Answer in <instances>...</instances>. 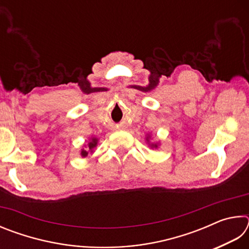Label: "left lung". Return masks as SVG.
Segmentation results:
<instances>
[{"label":"left lung","instance_id":"left-lung-1","mask_svg":"<svg viewBox=\"0 0 249 249\" xmlns=\"http://www.w3.org/2000/svg\"><path fill=\"white\" fill-rule=\"evenodd\" d=\"M151 147H155V148H156V147H157V145H156V144L154 145V144H153V145H151Z\"/></svg>","mask_w":249,"mask_h":249}]
</instances>
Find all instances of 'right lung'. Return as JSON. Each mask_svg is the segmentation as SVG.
I'll return each instance as SVG.
<instances>
[{"label": "right lung", "instance_id": "1", "mask_svg": "<svg viewBox=\"0 0 249 249\" xmlns=\"http://www.w3.org/2000/svg\"><path fill=\"white\" fill-rule=\"evenodd\" d=\"M96 142H98V140H96V138H92V141L89 142V149L90 150H92L94 148V147L96 146ZM81 155H82V157H87L88 156V151L87 150H82L81 151Z\"/></svg>", "mask_w": 249, "mask_h": 249}]
</instances>
